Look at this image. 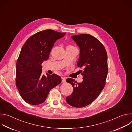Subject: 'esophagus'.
Segmentation results:
<instances>
[{
    "mask_svg": "<svg viewBox=\"0 0 132 132\" xmlns=\"http://www.w3.org/2000/svg\"><path fill=\"white\" fill-rule=\"evenodd\" d=\"M62 82L64 83L66 82V79L64 77H62Z\"/></svg>",
    "mask_w": 132,
    "mask_h": 132,
    "instance_id": "1",
    "label": "esophagus"
}]
</instances>
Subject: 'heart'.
<instances>
[{"mask_svg": "<svg viewBox=\"0 0 132 132\" xmlns=\"http://www.w3.org/2000/svg\"><path fill=\"white\" fill-rule=\"evenodd\" d=\"M67 47H73V46H72L71 45H68Z\"/></svg>", "mask_w": 132, "mask_h": 132, "instance_id": "b5f03b06", "label": "heart"}]
</instances>
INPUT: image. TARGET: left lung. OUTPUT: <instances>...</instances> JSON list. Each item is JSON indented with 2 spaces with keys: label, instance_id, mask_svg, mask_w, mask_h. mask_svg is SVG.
Instances as JSON below:
<instances>
[{
  "label": "left lung",
  "instance_id": "obj_1",
  "mask_svg": "<svg viewBox=\"0 0 132 132\" xmlns=\"http://www.w3.org/2000/svg\"><path fill=\"white\" fill-rule=\"evenodd\" d=\"M71 37L80 48L77 66L84 68L83 81L78 83L72 78L66 79L73 90L66 100L72 106L82 108L95 101L105 86L108 56L104 46L94 36L84 34Z\"/></svg>",
  "mask_w": 132,
  "mask_h": 132
}]
</instances>
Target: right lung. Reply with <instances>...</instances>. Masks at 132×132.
I'll return each instance as SVG.
<instances>
[{"label":"right lung","mask_w":132,"mask_h":132,"mask_svg":"<svg viewBox=\"0 0 132 132\" xmlns=\"http://www.w3.org/2000/svg\"><path fill=\"white\" fill-rule=\"evenodd\" d=\"M66 33L47 29L31 36L23 45L16 65V86L28 103L44 102L50 91L61 82L56 74H42V63L49 58L54 43Z\"/></svg>","instance_id":"add662e5"}]
</instances>
